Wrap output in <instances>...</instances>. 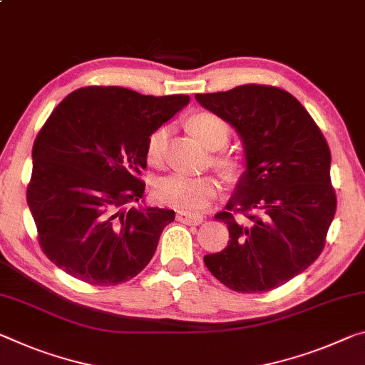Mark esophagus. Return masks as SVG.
<instances>
[{"label":"esophagus","instance_id":"1","mask_svg":"<svg viewBox=\"0 0 365 365\" xmlns=\"http://www.w3.org/2000/svg\"><path fill=\"white\" fill-rule=\"evenodd\" d=\"M177 219L183 224H188V225H198L203 222V216L201 214H193V212H187V211H178L177 212Z\"/></svg>","mask_w":365,"mask_h":365}]
</instances>
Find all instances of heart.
Masks as SVG:
<instances>
[{"label":"heart","instance_id":"heart-1","mask_svg":"<svg viewBox=\"0 0 365 365\" xmlns=\"http://www.w3.org/2000/svg\"><path fill=\"white\" fill-rule=\"evenodd\" d=\"M188 126L196 136L210 149L222 148L230 138V125L211 112H198L190 117ZM169 128L159 126L148 138L146 155L148 162L160 167L165 158ZM214 164L224 175L239 177L245 169V162L240 155L232 153L214 154ZM221 193V182L214 175H188V173H172L162 178L155 187V195L162 203L178 207L183 211H201L210 206Z\"/></svg>","mask_w":365,"mask_h":365}]
</instances>
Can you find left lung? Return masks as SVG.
Masks as SVG:
<instances>
[{"mask_svg": "<svg viewBox=\"0 0 365 365\" xmlns=\"http://www.w3.org/2000/svg\"><path fill=\"white\" fill-rule=\"evenodd\" d=\"M244 141L247 170L225 210L229 244L205 257L206 268L235 292L286 284L320 257L336 212L328 143L287 91L244 84L196 94Z\"/></svg>", "mask_w": 365, "mask_h": 365, "instance_id": "obj_1", "label": "left lung"}]
</instances>
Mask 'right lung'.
Returning <instances> with one entry per match:
<instances>
[{"label":"right lung","instance_id":"add662e5","mask_svg":"<svg viewBox=\"0 0 365 365\" xmlns=\"http://www.w3.org/2000/svg\"><path fill=\"white\" fill-rule=\"evenodd\" d=\"M190 102L88 86L66 96L32 148L27 205L51 263L94 286L130 281L151 262L175 212L143 198L149 135Z\"/></svg>","mask_w":365,"mask_h":365}]
</instances>
